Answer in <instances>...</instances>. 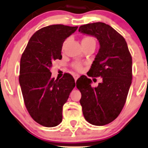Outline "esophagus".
<instances>
[{
    "label": "esophagus",
    "mask_w": 148,
    "mask_h": 148,
    "mask_svg": "<svg viewBox=\"0 0 148 148\" xmlns=\"http://www.w3.org/2000/svg\"><path fill=\"white\" fill-rule=\"evenodd\" d=\"M79 76H80L79 75V74H74V80H75V81H77V79H79Z\"/></svg>",
    "instance_id": "obj_1"
}]
</instances>
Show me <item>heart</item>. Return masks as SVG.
Masks as SVG:
<instances>
[{
	"instance_id": "b5f03b06",
	"label": "heart",
	"mask_w": 148,
	"mask_h": 148,
	"mask_svg": "<svg viewBox=\"0 0 148 148\" xmlns=\"http://www.w3.org/2000/svg\"><path fill=\"white\" fill-rule=\"evenodd\" d=\"M67 41H68V40H66L65 41L63 42V44H62V50H64V49L65 48V46L67 45ZM90 43L95 44V40L91 36L84 37V38L82 39V41H81V44H82V45H85V44H90ZM72 66L77 71H81L83 69V64L80 63V62H75V63L73 64Z\"/></svg>"
}]
</instances>
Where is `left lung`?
I'll return each mask as SVG.
<instances>
[{
    "mask_svg": "<svg viewBox=\"0 0 148 148\" xmlns=\"http://www.w3.org/2000/svg\"><path fill=\"white\" fill-rule=\"evenodd\" d=\"M79 31L95 37L99 49L88 75L102 78L98 86L83 75L76 81L81 93L80 103L89 123L103 126L118 116L126 102L132 80V58L125 38L109 25L102 23L81 25Z\"/></svg>",
    "mask_w": 148,
    "mask_h": 148,
    "instance_id": "left-lung-1",
    "label": "left lung"
}]
</instances>
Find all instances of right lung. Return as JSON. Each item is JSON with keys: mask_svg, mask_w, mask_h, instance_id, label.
<instances>
[{"mask_svg": "<svg viewBox=\"0 0 148 148\" xmlns=\"http://www.w3.org/2000/svg\"><path fill=\"white\" fill-rule=\"evenodd\" d=\"M77 28L61 24L44 27L30 37L21 56L18 81L25 107L44 127L62 122V106L76 86L71 74L55 80L50 69L54 61L62 59V44Z\"/></svg>", "mask_w": 148, "mask_h": 148, "instance_id": "right-lung-1", "label": "right lung"}]
</instances>
